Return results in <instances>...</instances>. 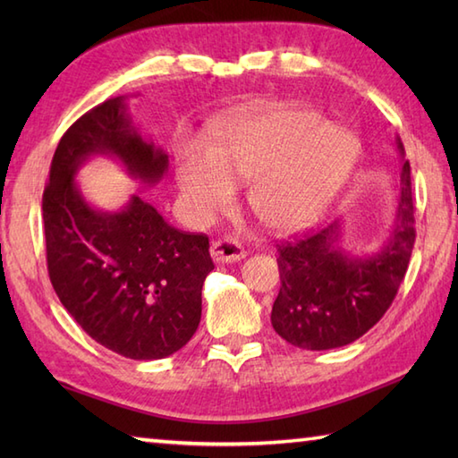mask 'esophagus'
I'll return each mask as SVG.
<instances>
[{
	"label": "esophagus",
	"instance_id": "obj_1",
	"mask_svg": "<svg viewBox=\"0 0 458 458\" xmlns=\"http://www.w3.org/2000/svg\"><path fill=\"white\" fill-rule=\"evenodd\" d=\"M210 256L214 261H216V264H234V261H240L246 258V251L236 240L222 238V240L212 242Z\"/></svg>",
	"mask_w": 458,
	"mask_h": 458
}]
</instances>
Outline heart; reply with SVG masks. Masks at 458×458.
Instances as JSON below:
<instances>
[{
    "label": "heart",
    "instance_id": "1",
    "mask_svg": "<svg viewBox=\"0 0 458 458\" xmlns=\"http://www.w3.org/2000/svg\"><path fill=\"white\" fill-rule=\"evenodd\" d=\"M358 153L354 135L327 125L320 114L277 110L230 128L212 153L184 155L177 179L197 220L226 210L234 184H250L248 202L258 220L271 230H295L335 200Z\"/></svg>",
    "mask_w": 458,
    "mask_h": 458
}]
</instances>
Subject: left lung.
Here are the masks:
<instances>
[{
	"label": "left lung",
	"mask_w": 458,
	"mask_h": 458,
	"mask_svg": "<svg viewBox=\"0 0 458 458\" xmlns=\"http://www.w3.org/2000/svg\"><path fill=\"white\" fill-rule=\"evenodd\" d=\"M395 143L402 155L400 207L382 250L364 258L346 254L338 244V222L277 246L281 287L271 325L289 344L346 346L368 333L395 299L415 244L411 167L402 140Z\"/></svg>",
	"instance_id": "1"
}]
</instances>
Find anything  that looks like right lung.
Instances as JSON below:
<instances>
[{
	"label": "right lung",
	"instance_id": "add662e5",
	"mask_svg": "<svg viewBox=\"0 0 458 458\" xmlns=\"http://www.w3.org/2000/svg\"><path fill=\"white\" fill-rule=\"evenodd\" d=\"M94 155L118 159L155 184L169 155L133 128L123 96L76 120L56 145L43 192L48 277L86 335L131 360L177 352L197 333L202 284L214 264L208 238L173 228L131 194L118 212L86 202L74 177Z\"/></svg>",
	"mask_w": 458,
	"mask_h": 458
}]
</instances>
